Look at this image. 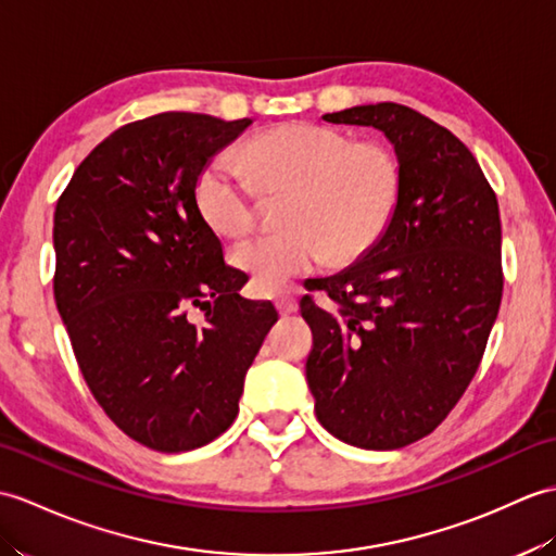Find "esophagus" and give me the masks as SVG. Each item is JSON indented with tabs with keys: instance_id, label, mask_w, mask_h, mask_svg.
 Returning a JSON list of instances; mask_svg holds the SVG:
<instances>
[{
	"instance_id": "esophagus-1",
	"label": "esophagus",
	"mask_w": 556,
	"mask_h": 556,
	"mask_svg": "<svg viewBox=\"0 0 556 556\" xmlns=\"http://www.w3.org/2000/svg\"><path fill=\"white\" fill-rule=\"evenodd\" d=\"M275 305H277V309H279V315H281V317H289V315H293V313H299V303H295L293 295H287V293L277 295Z\"/></svg>"
}]
</instances>
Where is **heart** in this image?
I'll use <instances>...</instances> for the list:
<instances>
[{
  "label": "heart",
  "mask_w": 556,
  "mask_h": 556,
  "mask_svg": "<svg viewBox=\"0 0 556 556\" xmlns=\"http://www.w3.org/2000/svg\"><path fill=\"white\" fill-rule=\"evenodd\" d=\"M243 179L225 165L203 167L193 203L215 237H249L265 203L281 201L283 231L247 243L235 265L257 293L273 295L321 267L363 261L389 235L405 191L403 161L377 139L319 123H283L251 137L237 153Z\"/></svg>",
  "instance_id": "obj_1"
}]
</instances>
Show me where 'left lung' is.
<instances>
[{
  "label": "left lung",
  "instance_id": "8db88e82",
  "mask_svg": "<svg viewBox=\"0 0 556 556\" xmlns=\"http://www.w3.org/2000/svg\"><path fill=\"white\" fill-rule=\"evenodd\" d=\"M393 141L405 191L389 235L345 273L319 279L327 307L301 299L313 329L305 377L319 424L365 450L429 435L469 389L502 301V225L473 153L393 101L327 113Z\"/></svg>",
  "mask_w": 556,
  "mask_h": 556
}]
</instances>
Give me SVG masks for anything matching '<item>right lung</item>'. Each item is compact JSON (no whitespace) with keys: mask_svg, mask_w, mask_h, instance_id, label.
I'll use <instances>...</instances> for the list:
<instances>
[{"mask_svg":"<svg viewBox=\"0 0 556 556\" xmlns=\"http://www.w3.org/2000/svg\"><path fill=\"white\" fill-rule=\"evenodd\" d=\"M251 118L159 113L77 165L54 213V299L106 417L159 453H187L237 419L243 377L277 321L223 261L193 185ZM203 308L193 326L188 313Z\"/></svg>","mask_w":556,"mask_h":556,"instance_id":"add662e5","label":"right lung"}]
</instances>
